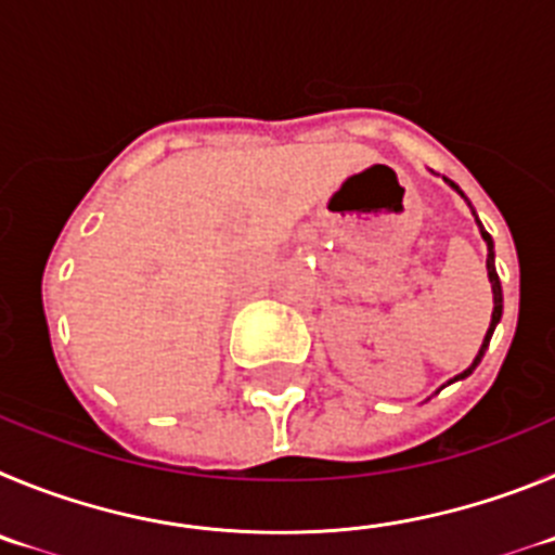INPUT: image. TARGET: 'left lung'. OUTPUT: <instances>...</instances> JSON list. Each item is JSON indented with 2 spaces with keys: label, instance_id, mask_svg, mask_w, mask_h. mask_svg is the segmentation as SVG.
I'll list each match as a JSON object with an SVG mask.
<instances>
[{
  "label": "left lung",
  "instance_id": "obj_1",
  "mask_svg": "<svg viewBox=\"0 0 555 555\" xmlns=\"http://www.w3.org/2000/svg\"><path fill=\"white\" fill-rule=\"evenodd\" d=\"M448 182H451V179H448ZM451 188H456V184L451 182ZM456 191H459V188H456ZM459 193H462V191H459ZM462 196H464V193H462ZM467 204H470V202H467ZM478 229H481V237H483V241H487V248H489L487 273H489V284H492V296H495V309H492V323H489V332H487V337H483V346H481V351H478L476 362H473L470 367H467V371H464L462 376H456V378H467L473 371H476L478 362H481V357H483V351H487V346H489V337H492V332H495L498 321H501V312H503V293H501V279H498V273H495V251H492V237H489V234L483 232L481 223H478Z\"/></svg>",
  "mask_w": 555,
  "mask_h": 555
}]
</instances>
